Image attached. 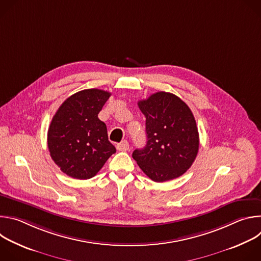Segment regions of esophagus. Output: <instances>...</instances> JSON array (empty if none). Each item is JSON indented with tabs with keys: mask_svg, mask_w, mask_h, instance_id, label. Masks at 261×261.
<instances>
[{
	"mask_svg": "<svg viewBox=\"0 0 261 261\" xmlns=\"http://www.w3.org/2000/svg\"><path fill=\"white\" fill-rule=\"evenodd\" d=\"M129 142L127 141V140H123L121 143H119L118 145H117V148L119 151H123V152H126V151H128L129 150Z\"/></svg>",
	"mask_w": 261,
	"mask_h": 261,
	"instance_id": "1",
	"label": "esophagus"
}]
</instances>
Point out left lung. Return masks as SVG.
I'll return each mask as SVG.
<instances>
[{"label":"left lung","instance_id":"obj_1","mask_svg":"<svg viewBox=\"0 0 261 261\" xmlns=\"http://www.w3.org/2000/svg\"><path fill=\"white\" fill-rule=\"evenodd\" d=\"M137 104L145 117L146 144L133 152V159L154 181L180 176L191 167L199 148L191 109L177 96L166 92H157Z\"/></svg>","mask_w":261,"mask_h":261}]
</instances>
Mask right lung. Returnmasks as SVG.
Here are the masks:
<instances>
[{"mask_svg": "<svg viewBox=\"0 0 261 261\" xmlns=\"http://www.w3.org/2000/svg\"><path fill=\"white\" fill-rule=\"evenodd\" d=\"M110 93L88 89L67 98L54 116L47 132L51 159L67 175L88 179L116 153L106 125L98 114Z\"/></svg>", "mask_w": 261, "mask_h": 261, "instance_id": "right-lung-1", "label": "right lung"}]
</instances>
